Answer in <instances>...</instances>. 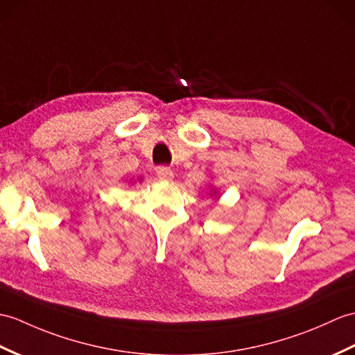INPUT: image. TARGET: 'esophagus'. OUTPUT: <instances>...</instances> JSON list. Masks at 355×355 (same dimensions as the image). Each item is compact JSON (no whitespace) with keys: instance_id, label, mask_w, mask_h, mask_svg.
I'll return each instance as SVG.
<instances>
[{"instance_id":"1","label":"esophagus","mask_w":355,"mask_h":355,"mask_svg":"<svg viewBox=\"0 0 355 355\" xmlns=\"http://www.w3.org/2000/svg\"><path fill=\"white\" fill-rule=\"evenodd\" d=\"M157 175L160 180H164V181H169L174 178V172H172L171 168L168 166H159L157 168Z\"/></svg>"}]
</instances>
